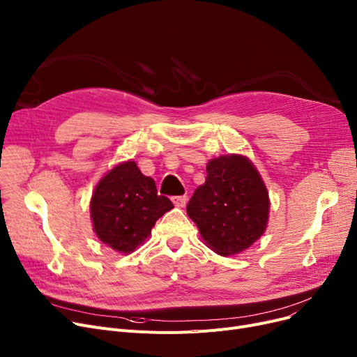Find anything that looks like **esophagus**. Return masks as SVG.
Returning <instances> with one entry per match:
<instances>
[{"mask_svg": "<svg viewBox=\"0 0 357 357\" xmlns=\"http://www.w3.org/2000/svg\"><path fill=\"white\" fill-rule=\"evenodd\" d=\"M186 195H178V197H172V202L175 204V207H179V208H182V207H185V204H186Z\"/></svg>", "mask_w": 357, "mask_h": 357, "instance_id": "34e87169", "label": "esophagus"}]
</instances>
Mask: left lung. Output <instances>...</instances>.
<instances>
[{
  "label": "left lung",
  "mask_w": 357,
  "mask_h": 357,
  "mask_svg": "<svg viewBox=\"0 0 357 357\" xmlns=\"http://www.w3.org/2000/svg\"><path fill=\"white\" fill-rule=\"evenodd\" d=\"M186 213L210 249L221 256L237 255L264 234L269 195L248 158L220 156L208 162L205 183L195 190Z\"/></svg>",
  "instance_id": "left-lung-1"
}]
</instances>
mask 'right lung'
<instances>
[{
  "label": "right lung",
  "mask_w": 357,
  "mask_h": 357,
  "mask_svg": "<svg viewBox=\"0 0 357 357\" xmlns=\"http://www.w3.org/2000/svg\"><path fill=\"white\" fill-rule=\"evenodd\" d=\"M174 208L158 195L155 181L128 160L98 182L91 199V217L98 238L121 253H131L150 234L155 222Z\"/></svg>",
  "instance_id": "add662e5"
}]
</instances>
